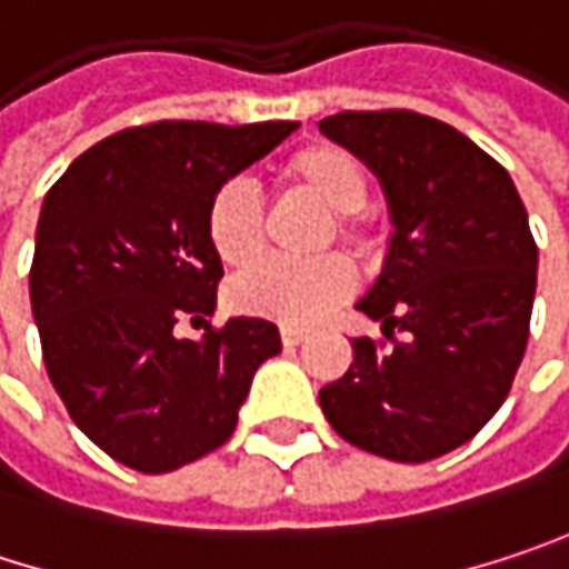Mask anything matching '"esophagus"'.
Here are the masks:
<instances>
[{
	"instance_id": "obj_1",
	"label": "esophagus",
	"mask_w": 569,
	"mask_h": 569,
	"mask_svg": "<svg viewBox=\"0 0 569 569\" xmlns=\"http://www.w3.org/2000/svg\"><path fill=\"white\" fill-rule=\"evenodd\" d=\"M280 339H283V346H299V342L306 339V332L296 329V326H283V329H280Z\"/></svg>"
}]
</instances>
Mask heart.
Listing matches in <instances>:
<instances>
[{
  "mask_svg": "<svg viewBox=\"0 0 569 569\" xmlns=\"http://www.w3.org/2000/svg\"><path fill=\"white\" fill-rule=\"evenodd\" d=\"M280 183L286 190L312 197L316 203L332 210L336 240H342L349 250L366 247L369 237L359 210L369 200V177L356 154H349L339 144L299 148L283 161ZM203 237L223 267L240 270L260 260L267 247V217L257 187L240 177L223 180L207 200ZM352 289V267L332 253L309 263L263 260L230 283L227 299L243 316H260L283 326H312L322 316H329L339 302H346Z\"/></svg>",
  "mask_w": 569,
  "mask_h": 569,
  "instance_id": "obj_1",
  "label": "heart"
}]
</instances>
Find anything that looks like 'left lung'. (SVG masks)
Wrapping results in <instances>:
<instances>
[{"mask_svg": "<svg viewBox=\"0 0 569 569\" xmlns=\"http://www.w3.org/2000/svg\"><path fill=\"white\" fill-rule=\"evenodd\" d=\"M319 131L382 180L396 227L356 306L392 346L352 339L349 372L319 392L322 415L369 455L441 458L491 421L523 359L537 289L527 210L511 173L438 118L339 111Z\"/></svg>", "mask_w": 569, "mask_h": 569, "instance_id": "obj_1", "label": "left lung"}]
</instances>
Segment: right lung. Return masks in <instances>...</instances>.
Returning <instances> with one entry per match:
<instances>
[{"label":"right lung","instance_id":"right-lung-1","mask_svg":"<svg viewBox=\"0 0 569 569\" xmlns=\"http://www.w3.org/2000/svg\"><path fill=\"white\" fill-rule=\"evenodd\" d=\"M299 124L154 121L124 128L46 193L29 273L42 359L71 421L114 461L164 475L217 451L280 329L213 316L223 263L203 237L210 193Z\"/></svg>","mask_w":569,"mask_h":569}]
</instances>
